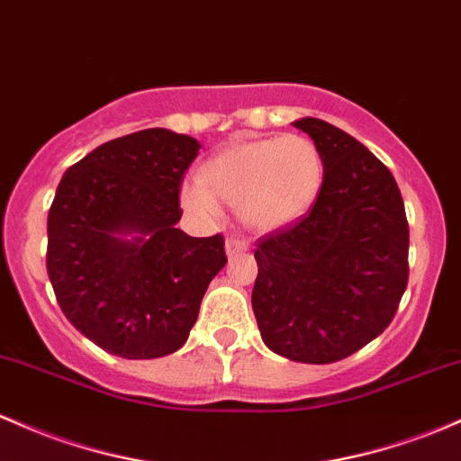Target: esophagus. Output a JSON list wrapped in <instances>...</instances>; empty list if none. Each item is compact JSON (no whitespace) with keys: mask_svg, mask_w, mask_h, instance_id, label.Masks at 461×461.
<instances>
[{"mask_svg":"<svg viewBox=\"0 0 461 461\" xmlns=\"http://www.w3.org/2000/svg\"><path fill=\"white\" fill-rule=\"evenodd\" d=\"M247 240H242V239H236V236H230V239L225 240V251H227V256L230 258H234V256H239V254H242V251H247Z\"/></svg>","mask_w":461,"mask_h":461,"instance_id":"1","label":"esophagus"}]
</instances>
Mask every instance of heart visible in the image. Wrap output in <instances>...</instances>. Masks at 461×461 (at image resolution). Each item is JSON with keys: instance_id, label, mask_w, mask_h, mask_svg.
<instances>
[{"instance_id": "1", "label": "heart", "mask_w": 461, "mask_h": 461, "mask_svg": "<svg viewBox=\"0 0 461 461\" xmlns=\"http://www.w3.org/2000/svg\"><path fill=\"white\" fill-rule=\"evenodd\" d=\"M198 179L185 181L181 203L192 216L212 221L221 203L239 207L242 222L254 230H280L302 219L323 185V159L304 135L240 140L201 166Z\"/></svg>"}]
</instances>
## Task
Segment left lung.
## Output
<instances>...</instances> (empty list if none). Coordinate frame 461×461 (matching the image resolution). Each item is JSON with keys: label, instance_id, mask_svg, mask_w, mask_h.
Returning a JSON list of instances; mask_svg holds the SVG:
<instances>
[{"label": "left lung", "instance_id": "8db88e82", "mask_svg": "<svg viewBox=\"0 0 461 461\" xmlns=\"http://www.w3.org/2000/svg\"><path fill=\"white\" fill-rule=\"evenodd\" d=\"M323 159L308 214L258 240L251 306L262 341L300 363H335L392 323L409 277V225L389 168L346 131L297 120Z\"/></svg>", "mask_w": 461, "mask_h": 461}]
</instances>
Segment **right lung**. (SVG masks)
I'll use <instances>...</instances> for the list:
<instances>
[{
  "label": "right lung",
  "instance_id": "1",
  "mask_svg": "<svg viewBox=\"0 0 461 461\" xmlns=\"http://www.w3.org/2000/svg\"><path fill=\"white\" fill-rule=\"evenodd\" d=\"M199 149L190 135L146 129L98 146L60 179L48 214L50 282L76 330L115 357L179 350L227 265L221 234L176 230Z\"/></svg>",
  "mask_w": 461,
  "mask_h": 461
}]
</instances>
